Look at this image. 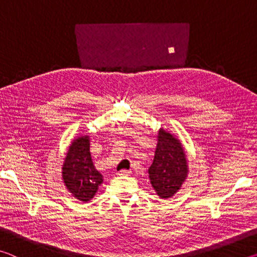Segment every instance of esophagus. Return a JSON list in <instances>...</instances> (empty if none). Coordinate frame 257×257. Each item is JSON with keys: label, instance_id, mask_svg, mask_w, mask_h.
<instances>
[{"label": "esophagus", "instance_id": "34e87169", "mask_svg": "<svg viewBox=\"0 0 257 257\" xmlns=\"http://www.w3.org/2000/svg\"><path fill=\"white\" fill-rule=\"evenodd\" d=\"M130 173H132V171L130 170H120L118 172V176H129Z\"/></svg>", "mask_w": 257, "mask_h": 257}]
</instances>
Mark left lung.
Returning a JSON list of instances; mask_svg holds the SVG:
<instances>
[{
	"label": "left lung",
	"instance_id": "left-lung-1",
	"mask_svg": "<svg viewBox=\"0 0 257 257\" xmlns=\"http://www.w3.org/2000/svg\"><path fill=\"white\" fill-rule=\"evenodd\" d=\"M151 185L160 198L175 196L188 177V163L184 147L172 134L159 130L153 163L149 168Z\"/></svg>",
	"mask_w": 257,
	"mask_h": 257
}]
</instances>
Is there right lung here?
Masks as SVG:
<instances>
[{"mask_svg":"<svg viewBox=\"0 0 257 257\" xmlns=\"http://www.w3.org/2000/svg\"><path fill=\"white\" fill-rule=\"evenodd\" d=\"M89 145L88 135L73 139L62 165L64 185L81 202H89L103 182V176L94 167Z\"/></svg>","mask_w":257,"mask_h":257,"instance_id":"obj_1","label":"right lung"}]
</instances>
